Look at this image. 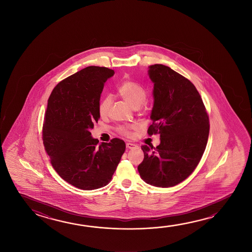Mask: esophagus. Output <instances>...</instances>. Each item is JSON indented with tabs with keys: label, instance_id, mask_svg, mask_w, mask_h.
<instances>
[{
	"label": "esophagus",
	"instance_id": "esophagus-1",
	"mask_svg": "<svg viewBox=\"0 0 252 252\" xmlns=\"http://www.w3.org/2000/svg\"><path fill=\"white\" fill-rule=\"evenodd\" d=\"M137 146L135 144H133V143H130V142H127L126 143V148L129 149H135Z\"/></svg>",
	"mask_w": 252,
	"mask_h": 252
}]
</instances>
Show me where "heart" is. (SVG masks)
<instances>
[{"label": "heart", "instance_id": "obj_1", "mask_svg": "<svg viewBox=\"0 0 252 252\" xmlns=\"http://www.w3.org/2000/svg\"><path fill=\"white\" fill-rule=\"evenodd\" d=\"M118 93L130 103L133 108L140 107L147 99V91L139 83L132 81H124L118 87ZM112 104V97L106 95L100 100L98 103V112L101 117L107 115ZM134 128L132 125H122L117 128V131L125 136H131L132 130Z\"/></svg>", "mask_w": 252, "mask_h": 252}]
</instances>
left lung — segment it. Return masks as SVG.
Instances as JSON below:
<instances>
[{
    "label": "left lung",
    "mask_w": 252,
    "mask_h": 252,
    "mask_svg": "<svg viewBox=\"0 0 252 252\" xmlns=\"http://www.w3.org/2000/svg\"><path fill=\"white\" fill-rule=\"evenodd\" d=\"M154 83L152 124L149 135L160 134L157 148L144 145L138 170L147 184L172 187L186 180L198 166L206 149L209 118L193 83L169 66H149Z\"/></svg>",
    "instance_id": "left-lung-1"
}]
</instances>
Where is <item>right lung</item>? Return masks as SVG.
Here are the masks:
<instances>
[{
	"label": "right lung",
	"mask_w": 252,
	"mask_h": 252,
	"mask_svg": "<svg viewBox=\"0 0 252 252\" xmlns=\"http://www.w3.org/2000/svg\"><path fill=\"white\" fill-rule=\"evenodd\" d=\"M113 74L108 67L87 66L60 82L47 101L45 150L59 176L82 190L107 186L126 150L124 140L114 138L98 145L90 132L100 118L104 83Z\"/></svg>",
	"instance_id": "add662e5"
}]
</instances>
